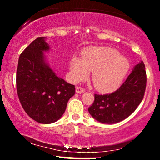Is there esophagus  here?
<instances>
[{
	"instance_id": "34e87169",
	"label": "esophagus",
	"mask_w": 160,
	"mask_h": 160,
	"mask_svg": "<svg viewBox=\"0 0 160 160\" xmlns=\"http://www.w3.org/2000/svg\"><path fill=\"white\" fill-rule=\"evenodd\" d=\"M76 92H77V93H84V92H85V89H84V88H82V87L77 86V88H76Z\"/></svg>"
}]
</instances>
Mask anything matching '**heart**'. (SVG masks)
Segmentation results:
<instances>
[{
  "mask_svg": "<svg viewBox=\"0 0 160 160\" xmlns=\"http://www.w3.org/2000/svg\"><path fill=\"white\" fill-rule=\"evenodd\" d=\"M129 68L128 60L109 47H90L83 52V58L73 56L70 62V75L73 82L86 79L92 72V80L100 91L117 89Z\"/></svg>",
  "mask_w": 160,
  "mask_h": 160,
  "instance_id": "b5f03b06",
  "label": "heart"
}]
</instances>
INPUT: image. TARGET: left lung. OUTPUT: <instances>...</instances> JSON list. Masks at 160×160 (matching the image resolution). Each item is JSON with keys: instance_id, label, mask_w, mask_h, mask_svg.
<instances>
[{"instance_id": "1", "label": "left lung", "mask_w": 160, "mask_h": 160, "mask_svg": "<svg viewBox=\"0 0 160 160\" xmlns=\"http://www.w3.org/2000/svg\"><path fill=\"white\" fill-rule=\"evenodd\" d=\"M146 72L142 61L137 64L125 81L109 94H94V101L88 111L98 122L114 124L123 121L137 108L144 98Z\"/></svg>"}]
</instances>
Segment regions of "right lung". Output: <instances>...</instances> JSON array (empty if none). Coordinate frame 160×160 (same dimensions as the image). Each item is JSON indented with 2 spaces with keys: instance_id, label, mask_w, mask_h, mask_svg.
Wrapping results in <instances>:
<instances>
[{
  "instance_id": "obj_1",
  "label": "right lung",
  "mask_w": 160,
  "mask_h": 160,
  "mask_svg": "<svg viewBox=\"0 0 160 160\" xmlns=\"http://www.w3.org/2000/svg\"><path fill=\"white\" fill-rule=\"evenodd\" d=\"M49 47L45 38L34 40L19 56L16 88L22 108L35 122L50 124L59 120L75 86L58 77L46 63L43 52Z\"/></svg>"
}]
</instances>
